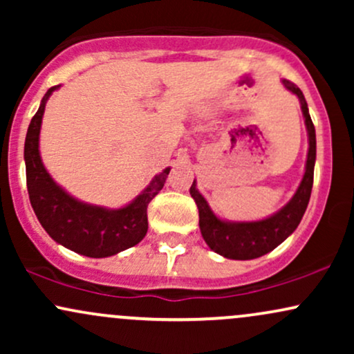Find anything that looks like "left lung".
<instances>
[{
    "mask_svg": "<svg viewBox=\"0 0 354 354\" xmlns=\"http://www.w3.org/2000/svg\"><path fill=\"white\" fill-rule=\"evenodd\" d=\"M283 86L298 96L301 111L304 116V124L308 131V156L304 166L303 180L298 189L290 201L265 219L258 221H228L221 219L213 213L208 201L196 188V180L189 188V194L196 203L200 211V230L203 239L206 241L214 253L225 256L228 259H254L259 256L270 253L276 246L281 245L293 231L298 228L304 211L308 208L313 188V174H315L316 161V133L313 126L308 103L304 100L303 91L296 84L288 80H281Z\"/></svg>",
    "mask_w": 354,
    "mask_h": 354,
    "instance_id": "1",
    "label": "left lung"
}]
</instances>
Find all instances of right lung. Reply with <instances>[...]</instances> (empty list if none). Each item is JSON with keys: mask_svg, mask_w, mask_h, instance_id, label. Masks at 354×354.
I'll use <instances>...</instances> for the list:
<instances>
[{"mask_svg": "<svg viewBox=\"0 0 354 354\" xmlns=\"http://www.w3.org/2000/svg\"><path fill=\"white\" fill-rule=\"evenodd\" d=\"M58 88L48 89L28 128L24 141L28 194L38 221L58 245L89 258H108L138 245L145 238L148 231L146 209L165 186L171 168L156 174L135 200L118 209L89 205L71 196L53 180L39 154L44 108Z\"/></svg>", "mask_w": 354, "mask_h": 354, "instance_id": "add662e5", "label": "right lung"}]
</instances>
